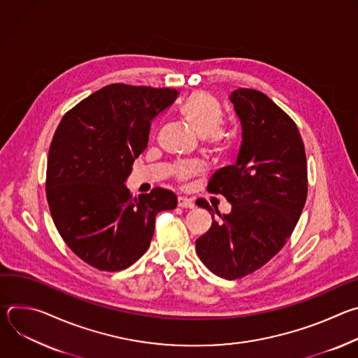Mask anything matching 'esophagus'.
<instances>
[{"mask_svg":"<svg viewBox=\"0 0 358 358\" xmlns=\"http://www.w3.org/2000/svg\"><path fill=\"white\" fill-rule=\"evenodd\" d=\"M178 207H181V208H187V210H191V208H194L195 206H194V202H192L191 199L184 198V196H180V198H178Z\"/></svg>","mask_w":358,"mask_h":358,"instance_id":"esophagus-1","label":"esophagus"}]
</instances>
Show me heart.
<instances>
[{"label": "heart", "instance_id": "obj_1", "mask_svg": "<svg viewBox=\"0 0 358 358\" xmlns=\"http://www.w3.org/2000/svg\"><path fill=\"white\" fill-rule=\"evenodd\" d=\"M180 112L211 152H220L231 138V130L222 123V106L213 94L207 92L192 93ZM171 173L177 181L182 182L202 174L203 166L196 162H180L173 164Z\"/></svg>", "mask_w": 358, "mask_h": 358}]
</instances>
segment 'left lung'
<instances>
[{
	"label": "left lung",
	"instance_id": "8db88e82",
	"mask_svg": "<svg viewBox=\"0 0 358 358\" xmlns=\"http://www.w3.org/2000/svg\"><path fill=\"white\" fill-rule=\"evenodd\" d=\"M242 126L236 163L218 170L208 192L232 211L195 241L213 273L235 280L268 264L290 238L308 196V162L296 123L265 93L236 89L229 96ZM196 206L213 211L206 199Z\"/></svg>",
	"mask_w": 358,
	"mask_h": 358
}]
</instances>
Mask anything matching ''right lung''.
Returning <instances> with one entry per match:
<instances>
[{
    "label": "right lung",
    "mask_w": 358,
    "mask_h": 358,
    "mask_svg": "<svg viewBox=\"0 0 358 358\" xmlns=\"http://www.w3.org/2000/svg\"><path fill=\"white\" fill-rule=\"evenodd\" d=\"M170 87L112 83L62 117L49 147L46 199L71 250L106 272L129 268L148 249L156 215L174 210L164 188L133 198L124 181L147 147L155 117L174 103Z\"/></svg>",
    "instance_id": "add662e5"
}]
</instances>
